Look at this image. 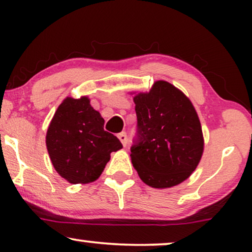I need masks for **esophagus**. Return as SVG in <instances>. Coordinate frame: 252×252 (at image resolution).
<instances>
[{
  "instance_id": "1",
  "label": "esophagus",
  "mask_w": 252,
  "mask_h": 252,
  "mask_svg": "<svg viewBox=\"0 0 252 252\" xmlns=\"http://www.w3.org/2000/svg\"><path fill=\"white\" fill-rule=\"evenodd\" d=\"M118 139L120 140V142H122L123 146L126 147V144H127V135H126V133L125 132L119 133L118 134Z\"/></svg>"
}]
</instances>
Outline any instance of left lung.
<instances>
[{"label":"left lung","mask_w":252,"mask_h":252,"mask_svg":"<svg viewBox=\"0 0 252 252\" xmlns=\"http://www.w3.org/2000/svg\"><path fill=\"white\" fill-rule=\"evenodd\" d=\"M137 143L130 159L144 184L165 189L190 177L201 161L204 137L190 99L170 82L157 80L149 92L133 93Z\"/></svg>","instance_id":"8db88e82"}]
</instances>
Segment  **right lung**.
<instances>
[{
    "mask_svg": "<svg viewBox=\"0 0 252 252\" xmlns=\"http://www.w3.org/2000/svg\"><path fill=\"white\" fill-rule=\"evenodd\" d=\"M103 126L104 119L88 96L66 97L57 108L48 126L46 146L54 168L70 184L97 180L112 151L123 148Z\"/></svg>",
    "mask_w": 252,
    "mask_h": 252,
    "instance_id": "obj_1",
    "label": "right lung"
}]
</instances>
